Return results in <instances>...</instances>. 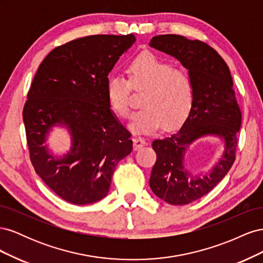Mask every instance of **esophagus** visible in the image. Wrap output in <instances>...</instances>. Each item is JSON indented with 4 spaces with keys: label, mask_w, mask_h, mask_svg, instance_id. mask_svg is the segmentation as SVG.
Listing matches in <instances>:
<instances>
[{
    "label": "esophagus",
    "mask_w": 263,
    "mask_h": 263,
    "mask_svg": "<svg viewBox=\"0 0 263 263\" xmlns=\"http://www.w3.org/2000/svg\"><path fill=\"white\" fill-rule=\"evenodd\" d=\"M147 145V140L142 137H135L134 138V149L138 150Z\"/></svg>",
    "instance_id": "34e87169"
}]
</instances>
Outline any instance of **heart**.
Listing matches in <instances>:
<instances>
[{
	"mask_svg": "<svg viewBox=\"0 0 263 263\" xmlns=\"http://www.w3.org/2000/svg\"><path fill=\"white\" fill-rule=\"evenodd\" d=\"M128 79L113 76L106 82V98L113 112L127 119L132 115V89L142 92L144 106L134 115L132 129L151 133L163 125L165 130L179 127L194 101V83L187 71L153 52H142L127 67Z\"/></svg>",
	"mask_w": 263,
	"mask_h": 263,
	"instance_id": "b5f03b06",
	"label": "heart"
}]
</instances>
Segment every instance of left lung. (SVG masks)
<instances>
[{"instance_id":"left-lung-1","label":"left lung","mask_w":263,"mask_h":263,"mask_svg":"<svg viewBox=\"0 0 263 263\" xmlns=\"http://www.w3.org/2000/svg\"><path fill=\"white\" fill-rule=\"evenodd\" d=\"M150 46L180 60L194 83L193 104L181 129L153 142L157 161L149 180L153 192L161 200L171 205H186L208 194L232 168L241 126L240 107L227 63L211 46L180 35L155 36ZM206 134L224 139V154L210 174L192 176L182 164L185 149Z\"/></svg>"}]
</instances>
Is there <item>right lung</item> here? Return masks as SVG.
<instances>
[{
  "instance_id": "add662e5",
  "label": "right lung",
  "mask_w": 263,
  "mask_h": 263,
  "mask_svg": "<svg viewBox=\"0 0 263 263\" xmlns=\"http://www.w3.org/2000/svg\"><path fill=\"white\" fill-rule=\"evenodd\" d=\"M129 35H92L55 47L38 67L23 108L29 158L53 192L74 205L106 196L117 163L133 150L132 134L106 98L108 73L135 43ZM67 124L70 153L51 156L42 146L52 125Z\"/></svg>"
}]
</instances>
